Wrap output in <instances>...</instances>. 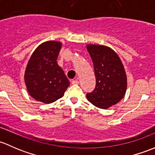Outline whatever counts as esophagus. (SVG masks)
<instances>
[{
	"mask_svg": "<svg viewBox=\"0 0 155 155\" xmlns=\"http://www.w3.org/2000/svg\"><path fill=\"white\" fill-rule=\"evenodd\" d=\"M71 84H74V85H77V84H79V82H78V80H73V81H71Z\"/></svg>",
	"mask_w": 155,
	"mask_h": 155,
	"instance_id": "1",
	"label": "esophagus"
}]
</instances>
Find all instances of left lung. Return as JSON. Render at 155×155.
<instances>
[{
	"label": "left lung",
	"mask_w": 155,
	"mask_h": 155,
	"mask_svg": "<svg viewBox=\"0 0 155 155\" xmlns=\"http://www.w3.org/2000/svg\"><path fill=\"white\" fill-rule=\"evenodd\" d=\"M95 71L96 84L87 94L88 101L97 107L107 109L122 99L127 89V76L118 54L110 48L100 45H87Z\"/></svg>",
	"instance_id": "left-lung-1"
}]
</instances>
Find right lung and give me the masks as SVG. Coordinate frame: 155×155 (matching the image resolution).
I'll return each mask as SVG.
<instances>
[{
	"label": "right lung",
	"instance_id": "obj_1",
	"mask_svg": "<svg viewBox=\"0 0 155 155\" xmlns=\"http://www.w3.org/2000/svg\"><path fill=\"white\" fill-rule=\"evenodd\" d=\"M62 43L47 41L36 48L25 73V82L32 98L50 104L62 98L70 82L57 63Z\"/></svg>",
	"mask_w": 155,
	"mask_h": 155
}]
</instances>
